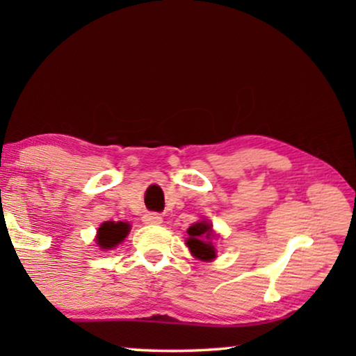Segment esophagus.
<instances>
[{
    "mask_svg": "<svg viewBox=\"0 0 356 356\" xmlns=\"http://www.w3.org/2000/svg\"><path fill=\"white\" fill-rule=\"evenodd\" d=\"M143 220L145 223H160V222H162V217H160L159 213L149 212V213H145V216L143 217Z\"/></svg>",
    "mask_w": 356,
    "mask_h": 356,
    "instance_id": "obj_1",
    "label": "esophagus"
}]
</instances>
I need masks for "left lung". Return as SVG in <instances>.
<instances>
[{
    "label": "left lung",
    "instance_id": "8db88e82",
    "mask_svg": "<svg viewBox=\"0 0 356 356\" xmlns=\"http://www.w3.org/2000/svg\"><path fill=\"white\" fill-rule=\"evenodd\" d=\"M189 238L186 240V246L191 251V254L196 259L201 261H212L216 259V246H213L212 240L217 238L216 233L212 230V223L207 220H201L193 223L188 228Z\"/></svg>",
    "mask_w": 356,
    "mask_h": 356
}]
</instances>
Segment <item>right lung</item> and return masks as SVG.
I'll return each instance as SVG.
<instances>
[{"mask_svg": "<svg viewBox=\"0 0 356 356\" xmlns=\"http://www.w3.org/2000/svg\"><path fill=\"white\" fill-rule=\"evenodd\" d=\"M131 225L126 222H104L97 232V245L100 250H113L128 236Z\"/></svg>", "mask_w": 356, "mask_h": 356, "instance_id": "obj_1", "label": "right lung"}]
</instances>
